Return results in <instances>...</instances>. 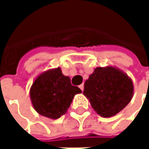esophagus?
Wrapping results in <instances>:
<instances>
[{"mask_svg": "<svg viewBox=\"0 0 149 149\" xmlns=\"http://www.w3.org/2000/svg\"><path fill=\"white\" fill-rule=\"evenodd\" d=\"M79 88H80V90L83 91H84V84H80V85H79Z\"/></svg>", "mask_w": 149, "mask_h": 149, "instance_id": "34e87169", "label": "esophagus"}]
</instances>
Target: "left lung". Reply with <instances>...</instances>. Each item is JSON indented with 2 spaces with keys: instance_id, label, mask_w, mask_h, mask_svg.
I'll use <instances>...</instances> for the list:
<instances>
[{
  "instance_id": "1",
  "label": "left lung",
  "mask_w": 149,
  "mask_h": 149,
  "mask_svg": "<svg viewBox=\"0 0 149 149\" xmlns=\"http://www.w3.org/2000/svg\"><path fill=\"white\" fill-rule=\"evenodd\" d=\"M84 95L102 117H111L123 110L134 95L132 79L117 67H97L84 83Z\"/></svg>"
}]
</instances>
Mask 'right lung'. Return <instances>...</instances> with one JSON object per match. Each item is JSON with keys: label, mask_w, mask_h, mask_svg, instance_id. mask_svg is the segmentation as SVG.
<instances>
[{"label": "right lung", "mask_w": 149, "mask_h": 149, "mask_svg": "<svg viewBox=\"0 0 149 149\" xmlns=\"http://www.w3.org/2000/svg\"><path fill=\"white\" fill-rule=\"evenodd\" d=\"M82 91L71 84V78L53 68L40 74L30 88L33 109L41 116L56 120L67 112L76 94Z\"/></svg>", "instance_id": "add662e5"}]
</instances>
